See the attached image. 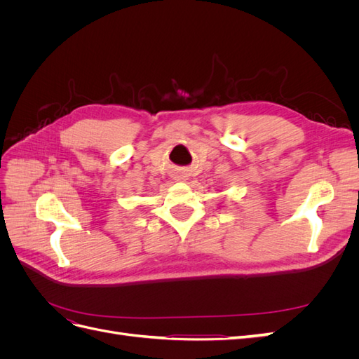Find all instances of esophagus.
<instances>
[{
	"label": "esophagus",
	"instance_id": "34e87169",
	"mask_svg": "<svg viewBox=\"0 0 359 359\" xmlns=\"http://www.w3.org/2000/svg\"><path fill=\"white\" fill-rule=\"evenodd\" d=\"M175 178H177V180H184V177H182V175H178V173L175 175Z\"/></svg>",
	"mask_w": 359,
	"mask_h": 359
}]
</instances>
